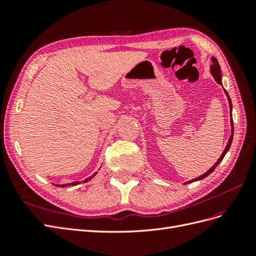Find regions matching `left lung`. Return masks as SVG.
<instances>
[{
    "label": "left lung",
    "instance_id": "left-lung-1",
    "mask_svg": "<svg viewBox=\"0 0 256 256\" xmlns=\"http://www.w3.org/2000/svg\"><path fill=\"white\" fill-rule=\"evenodd\" d=\"M212 65H210V72H212V76H214V79L216 80V82L218 83V84H220V85H222V74H221V68H220V65H219V63H218V60H216V58H212ZM223 88V86H222ZM224 92H226V95L228 96V104H230V127H232V134H230V138H228V144H226V148H224V150H223V152H222V154L220 156V158L218 159V161L216 162V164L208 170V171L206 172V173H204L203 175H200V176H198V177H196V178H194V180H189V182H184V184H191V182H196V180H204L205 177H207L209 174H212L214 171V168L219 166V164L220 162L223 160V158H224V156H226V152H228V150H230V144H232V141H233V136H234V125H233V120H232V102H230V96H228V92L224 90Z\"/></svg>",
    "mask_w": 256,
    "mask_h": 256
}]
</instances>
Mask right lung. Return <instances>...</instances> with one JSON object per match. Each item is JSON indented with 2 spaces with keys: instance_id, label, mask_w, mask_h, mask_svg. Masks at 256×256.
Returning a JSON list of instances; mask_svg holds the SVG:
<instances>
[{
  "instance_id": "obj_1",
  "label": "right lung",
  "mask_w": 256,
  "mask_h": 256,
  "mask_svg": "<svg viewBox=\"0 0 256 256\" xmlns=\"http://www.w3.org/2000/svg\"><path fill=\"white\" fill-rule=\"evenodd\" d=\"M97 174V172L95 173V174H92V176H90L88 178H86V180H85L83 182H88V180H90L92 177H94L95 175ZM81 184L80 182H70V184H56V187H67V186H76V184Z\"/></svg>"
}]
</instances>
